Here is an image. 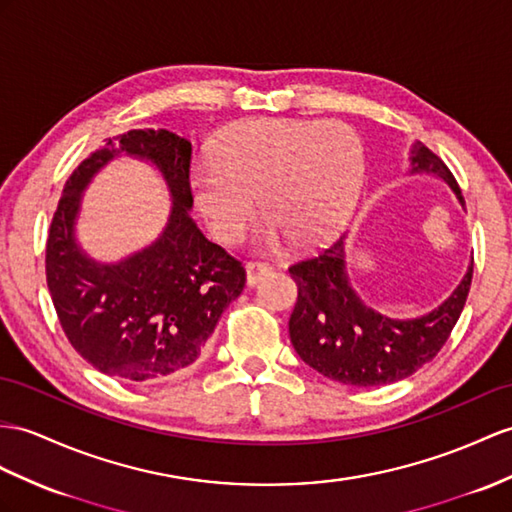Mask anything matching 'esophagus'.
I'll return each mask as SVG.
<instances>
[{
    "label": "esophagus",
    "instance_id": "esophagus-1",
    "mask_svg": "<svg viewBox=\"0 0 512 512\" xmlns=\"http://www.w3.org/2000/svg\"><path fill=\"white\" fill-rule=\"evenodd\" d=\"M245 271H247V284L254 286V284H258L260 278L267 276V273L271 271V267L265 265V263H247Z\"/></svg>",
    "mask_w": 512,
    "mask_h": 512
}]
</instances>
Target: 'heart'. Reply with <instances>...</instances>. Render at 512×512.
<instances>
[{
	"instance_id": "b5f03b06",
	"label": "heart",
	"mask_w": 512,
	"mask_h": 512,
	"mask_svg": "<svg viewBox=\"0 0 512 512\" xmlns=\"http://www.w3.org/2000/svg\"><path fill=\"white\" fill-rule=\"evenodd\" d=\"M363 176V143L347 123L254 117L221 132L210 162L191 173V193L219 243L239 239L258 197L267 217L258 245L310 247L352 215Z\"/></svg>"
}]
</instances>
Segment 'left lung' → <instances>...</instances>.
Segmentation results:
<instances>
[{"label": "left lung", "instance_id": "obj_1", "mask_svg": "<svg viewBox=\"0 0 512 512\" xmlns=\"http://www.w3.org/2000/svg\"><path fill=\"white\" fill-rule=\"evenodd\" d=\"M410 176L430 173L463 193L445 162L421 141L410 147ZM343 234L317 256L289 269L297 284V304L289 321L291 343L308 367L352 386H384L404 380L439 354L467 302L473 260L454 293L426 315L393 319L365 304L347 273Z\"/></svg>", "mask_w": 512, "mask_h": 512}]
</instances>
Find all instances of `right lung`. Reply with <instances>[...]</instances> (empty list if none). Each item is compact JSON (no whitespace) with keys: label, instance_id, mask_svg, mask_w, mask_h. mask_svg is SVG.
<instances>
[{"label":"right lung","instance_id":"add662e5","mask_svg":"<svg viewBox=\"0 0 512 512\" xmlns=\"http://www.w3.org/2000/svg\"><path fill=\"white\" fill-rule=\"evenodd\" d=\"M149 161L166 180L172 210L161 236L117 264H99L77 243L81 195L110 159ZM191 143L169 130L108 139L71 173L52 219L45 273L52 302L86 363L132 382L193 365L217 321L245 286V269L191 219Z\"/></svg>","mask_w":512,"mask_h":512}]
</instances>
